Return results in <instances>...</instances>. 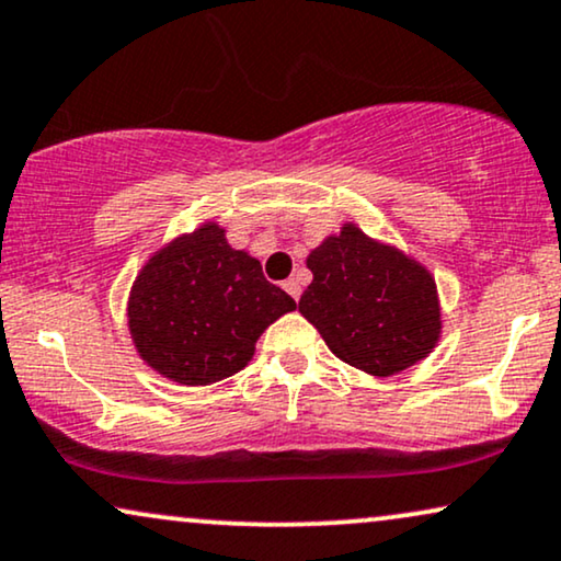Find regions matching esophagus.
<instances>
[{
    "mask_svg": "<svg viewBox=\"0 0 561 561\" xmlns=\"http://www.w3.org/2000/svg\"><path fill=\"white\" fill-rule=\"evenodd\" d=\"M283 288H286L288 294L296 298V301H298V298H301V283H298V278H288L286 283H283Z\"/></svg>",
    "mask_w": 561,
    "mask_h": 561,
    "instance_id": "esophagus-1",
    "label": "esophagus"
}]
</instances>
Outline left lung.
Returning a JSON list of instances; mask_svg holds the SVG:
<instances>
[{
  "label": "left lung",
  "mask_w": 561,
  "mask_h": 561,
  "mask_svg": "<svg viewBox=\"0 0 561 561\" xmlns=\"http://www.w3.org/2000/svg\"><path fill=\"white\" fill-rule=\"evenodd\" d=\"M314 273L298 311L340 360L391 376L425 358L438 343L435 280L407 254L345 224L307 260Z\"/></svg>",
  "instance_id": "1"
}]
</instances>
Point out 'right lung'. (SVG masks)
<instances>
[{
  "label": "right lung",
  "mask_w": 561,
  "mask_h": 561,
  "mask_svg": "<svg viewBox=\"0 0 561 561\" xmlns=\"http://www.w3.org/2000/svg\"><path fill=\"white\" fill-rule=\"evenodd\" d=\"M294 309L257 260L206 224L149 260L130 290L128 327L151 368L206 387L242 370L265 327Z\"/></svg>",
  "instance_id": "obj_1"
}]
</instances>
